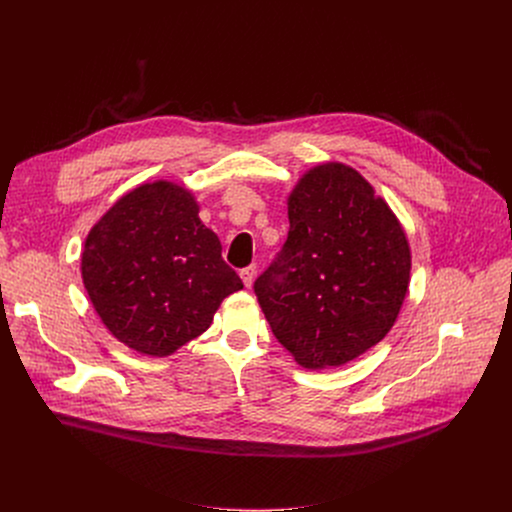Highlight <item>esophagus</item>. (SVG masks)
<instances>
[{"mask_svg": "<svg viewBox=\"0 0 512 512\" xmlns=\"http://www.w3.org/2000/svg\"><path fill=\"white\" fill-rule=\"evenodd\" d=\"M255 273H257V267L255 265H249L245 269H241V279L245 283V287H251L253 285V279H255Z\"/></svg>", "mask_w": 512, "mask_h": 512, "instance_id": "obj_1", "label": "esophagus"}]
</instances>
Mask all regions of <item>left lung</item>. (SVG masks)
Masks as SVG:
<instances>
[{"label": "left lung", "instance_id": "left-lung-1", "mask_svg": "<svg viewBox=\"0 0 512 512\" xmlns=\"http://www.w3.org/2000/svg\"><path fill=\"white\" fill-rule=\"evenodd\" d=\"M287 216V241L257 277L255 296L298 364L340 367L397 320L411 271L405 231L373 186L338 162L300 178Z\"/></svg>", "mask_w": 512, "mask_h": 512}]
</instances>
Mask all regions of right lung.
Here are the masks:
<instances>
[{
    "mask_svg": "<svg viewBox=\"0 0 512 512\" xmlns=\"http://www.w3.org/2000/svg\"><path fill=\"white\" fill-rule=\"evenodd\" d=\"M83 283L125 346L168 356L200 336L221 302L243 289L186 188L158 180L121 196L91 229Z\"/></svg>",
    "mask_w": 512,
    "mask_h": 512,
    "instance_id": "obj_1",
    "label": "right lung"
}]
</instances>
